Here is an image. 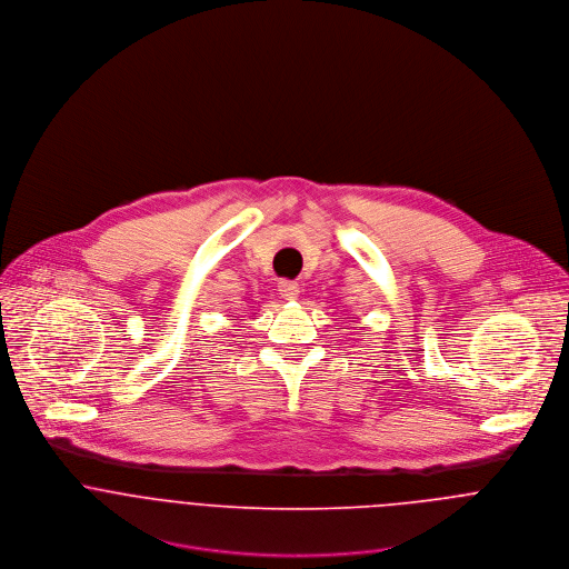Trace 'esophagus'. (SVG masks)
I'll list each match as a JSON object with an SVG mask.
<instances>
[{"mask_svg":"<svg viewBox=\"0 0 569 569\" xmlns=\"http://www.w3.org/2000/svg\"><path fill=\"white\" fill-rule=\"evenodd\" d=\"M278 291L284 300H296L300 296V287L298 282H291V280H280L278 282Z\"/></svg>","mask_w":569,"mask_h":569,"instance_id":"obj_1","label":"esophagus"}]
</instances>
